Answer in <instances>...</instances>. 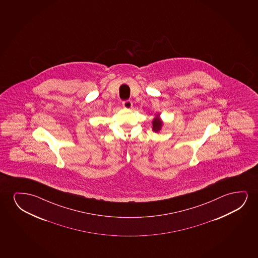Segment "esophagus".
I'll return each mask as SVG.
<instances>
[{"label": "esophagus", "mask_w": 258, "mask_h": 258, "mask_svg": "<svg viewBox=\"0 0 258 258\" xmlns=\"http://www.w3.org/2000/svg\"><path fill=\"white\" fill-rule=\"evenodd\" d=\"M122 106H123L125 109H131L132 106H133V104H132L131 100H126V101L122 102Z\"/></svg>", "instance_id": "obj_1"}]
</instances>
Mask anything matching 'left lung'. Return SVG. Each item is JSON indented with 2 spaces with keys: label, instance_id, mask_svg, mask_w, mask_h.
Returning <instances> with one entry per match:
<instances>
[{
  "label": "left lung",
  "instance_id": "8db88e82",
  "mask_svg": "<svg viewBox=\"0 0 258 258\" xmlns=\"http://www.w3.org/2000/svg\"><path fill=\"white\" fill-rule=\"evenodd\" d=\"M163 126V121L160 118V115L158 114L154 117V119L152 120V131H154L156 133H158L161 131Z\"/></svg>",
  "mask_w": 258,
  "mask_h": 258
}]
</instances>
